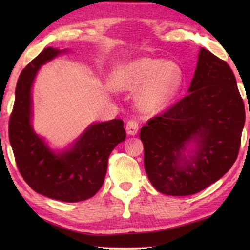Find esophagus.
Here are the masks:
<instances>
[{"mask_svg": "<svg viewBox=\"0 0 250 250\" xmlns=\"http://www.w3.org/2000/svg\"><path fill=\"white\" fill-rule=\"evenodd\" d=\"M125 131L129 135H135L139 131V124L137 120H129L125 125Z\"/></svg>", "mask_w": 250, "mask_h": 250, "instance_id": "1", "label": "esophagus"}]
</instances>
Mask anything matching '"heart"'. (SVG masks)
<instances>
[{
  "label": "heart",
  "mask_w": 250,
  "mask_h": 250,
  "mask_svg": "<svg viewBox=\"0 0 250 250\" xmlns=\"http://www.w3.org/2000/svg\"><path fill=\"white\" fill-rule=\"evenodd\" d=\"M182 83V69L172 59L138 57L122 62L112 71L116 90H137V101L143 111L156 112L174 99Z\"/></svg>",
  "instance_id": "heart-1"
}]
</instances>
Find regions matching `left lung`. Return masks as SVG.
Wrapping results in <instances>:
<instances>
[{"mask_svg": "<svg viewBox=\"0 0 250 250\" xmlns=\"http://www.w3.org/2000/svg\"><path fill=\"white\" fill-rule=\"evenodd\" d=\"M244 125L234 73L202 47L188 96L140 131L151 184L171 196L208 188L236 161Z\"/></svg>", "mask_w": 250, "mask_h": 250, "instance_id": "1", "label": "left lung"}]
</instances>
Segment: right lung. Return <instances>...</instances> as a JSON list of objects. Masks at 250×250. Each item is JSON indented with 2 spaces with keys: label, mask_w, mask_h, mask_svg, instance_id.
Returning a JSON list of instances; mask_svg holds the SVG:
<instances>
[{
  "label": "right lung",
  "mask_w": 250,
  "mask_h": 250,
  "mask_svg": "<svg viewBox=\"0 0 250 250\" xmlns=\"http://www.w3.org/2000/svg\"><path fill=\"white\" fill-rule=\"evenodd\" d=\"M67 49L47 47L25 67L16 83L8 138L19 171L36 193L53 200L75 203L99 191L107 173L108 158L125 141L124 121L113 119L90 125L73 145L54 151L33 129L32 88L42 66Z\"/></svg>",
  "instance_id": "right-lung-1"
}]
</instances>
